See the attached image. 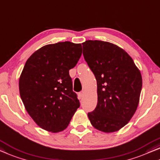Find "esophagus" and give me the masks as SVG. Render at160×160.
Masks as SVG:
<instances>
[{
	"mask_svg": "<svg viewBox=\"0 0 160 160\" xmlns=\"http://www.w3.org/2000/svg\"><path fill=\"white\" fill-rule=\"evenodd\" d=\"M84 91L81 92H79V94H78V97H79L80 99L83 98V97H84Z\"/></svg>",
	"mask_w": 160,
	"mask_h": 160,
	"instance_id": "esophagus-1",
	"label": "esophagus"
}]
</instances>
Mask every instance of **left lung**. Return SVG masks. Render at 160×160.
I'll return each mask as SVG.
<instances>
[{
    "mask_svg": "<svg viewBox=\"0 0 160 160\" xmlns=\"http://www.w3.org/2000/svg\"><path fill=\"white\" fill-rule=\"evenodd\" d=\"M83 55L97 84V105L88 113L93 127L105 133L120 130L137 109L142 77L123 49L100 40L82 43Z\"/></svg>",
    "mask_w": 160,
    "mask_h": 160,
    "instance_id": "1",
    "label": "left lung"
}]
</instances>
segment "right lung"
I'll return each mask as SVG.
<instances>
[{
    "label": "right lung",
    "instance_id": "right-lung-1",
    "mask_svg": "<svg viewBox=\"0 0 160 160\" xmlns=\"http://www.w3.org/2000/svg\"><path fill=\"white\" fill-rule=\"evenodd\" d=\"M82 53L81 44H50L34 52L24 65L18 82L21 98L29 115L44 130L63 131L79 108L69 70Z\"/></svg>",
    "mask_w": 160,
    "mask_h": 160
}]
</instances>
